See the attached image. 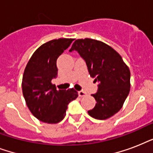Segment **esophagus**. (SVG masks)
<instances>
[{"label": "esophagus", "mask_w": 153, "mask_h": 153, "mask_svg": "<svg viewBox=\"0 0 153 153\" xmlns=\"http://www.w3.org/2000/svg\"><path fill=\"white\" fill-rule=\"evenodd\" d=\"M78 94H79V97H84V96H86V93H85V92L82 91H79V92H78Z\"/></svg>", "instance_id": "34e87169"}]
</instances>
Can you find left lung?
<instances>
[{"label":"left lung","instance_id":"1","mask_svg":"<svg viewBox=\"0 0 153 153\" xmlns=\"http://www.w3.org/2000/svg\"><path fill=\"white\" fill-rule=\"evenodd\" d=\"M75 50L86 61L88 71L99 82L98 92L92 94L97 101L89 115L105 120L122 108L130 91V71L122 58L113 48L96 39H79L70 51Z\"/></svg>","mask_w":153,"mask_h":153}]
</instances>
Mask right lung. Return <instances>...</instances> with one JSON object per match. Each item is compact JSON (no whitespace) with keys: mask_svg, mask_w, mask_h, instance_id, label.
<instances>
[{"mask_svg":"<svg viewBox=\"0 0 153 153\" xmlns=\"http://www.w3.org/2000/svg\"><path fill=\"white\" fill-rule=\"evenodd\" d=\"M74 39L60 38L42 44L28 60L22 79L26 105L38 120L56 124L64 118L67 105L76 99L74 89L56 90L52 79L57 75L56 60Z\"/></svg>","mask_w":153,"mask_h":153,"instance_id":"right-lung-1","label":"right lung"}]
</instances>
